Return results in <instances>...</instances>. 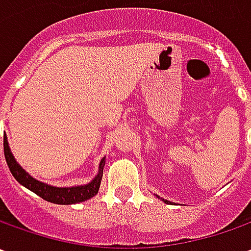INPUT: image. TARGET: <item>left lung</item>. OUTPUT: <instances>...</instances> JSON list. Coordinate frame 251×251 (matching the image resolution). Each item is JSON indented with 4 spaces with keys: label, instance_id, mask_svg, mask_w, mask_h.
Masks as SVG:
<instances>
[{
    "label": "left lung",
    "instance_id": "obj_1",
    "mask_svg": "<svg viewBox=\"0 0 251 251\" xmlns=\"http://www.w3.org/2000/svg\"><path fill=\"white\" fill-rule=\"evenodd\" d=\"M165 202H168V201H165Z\"/></svg>",
    "mask_w": 251,
    "mask_h": 251
}]
</instances>
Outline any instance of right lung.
<instances>
[{
	"instance_id": "right-lung-1",
	"label": "right lung",
	"mask_w": 251,
	"mask_h": 251,
	"mask_svg": "<svg viewBox=\"0 0 251 251\" xmlns=\"http://www.w3.org/2000/svg\"><path fill=\"white\" fill-rule=\"evenodd\" d=\"M4 155L6 165L11 170L12 176L16 178V181H19L22 186L29 188L30 191H33L34 194H37L39 197H42L49 202L53 204H63V205H68V204H78L89 200L93 196L98 194L99 187H100V180L103 176V166H104V159H101L100 166H99V173L98 176L92 180L89 184L86 186H78V187H53V186H47L44 183H40L33 177H30L24 169L21 168L16 160L14 159L8 142H6V137H4Z\"/></svg>"
}]
</instances>
